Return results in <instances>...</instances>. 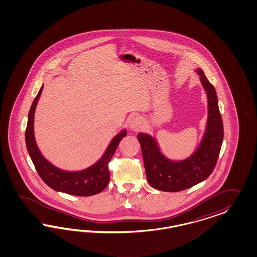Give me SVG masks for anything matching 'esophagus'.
I'll return each mask as SVG.
<instances>
[{"label":"esophagus","mask_w":257,"mask_h":257,"mask_svg":"<svg viewBox=\"0 0 257 257\" xmlns=\"http://www.w3.org/2000/svg\"><path fill=\"white\" fill-rule=\"evenodd\" d=\"M131 128H132L134 131L138 132V131H140V129L142 128V122L140 121V119H133Z\"/></svg>","instance_id":"34e87169"}]
</instances>
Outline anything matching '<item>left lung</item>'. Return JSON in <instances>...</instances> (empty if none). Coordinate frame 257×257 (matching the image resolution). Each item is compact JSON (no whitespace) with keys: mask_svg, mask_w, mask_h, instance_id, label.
Listing matches in <instances>:
<instances>
[{"mask_svg":"<svg viewBox=\"0 0 257 257\" xmlns=\"http://www.w3.org/2000/svg\"><path fill=\"white\" fill-rule=\"evenodd\" d=\"M196 71L207 93L208 120L203 139L194 154L182 161H171L161 154L154 138L142 133L138 135L149 184L161 191L177 192L193 187L209 177L218 161L223 141L218 97L203 71L200 69Z\"/></svg>","mask_w":257,"mask_h":257,"instance_id":"1","label":"left lung"}]
</instances>
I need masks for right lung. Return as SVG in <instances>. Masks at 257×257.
I'll use <instances>...</instances> for the list:
<instances>
[{"instance_id": "obj_1", "label": "right lung", "mask_w": 257, "mask_h": 257, "mask_svg": "<svg viewBox=\"0 0 257 257\" xmlns=\"http://www.w3.org/2000/svg\"><path fill=\"white\" fill-rule=\"evenodd\" d=\"M43 86L40 88L32 103L25 132L27 151L40 178L44 181L48 187L67 194L87 197L100 193L108 185L110 178L108 164L117 150L119 141L127 135L126 130L117 134L110 142L101 159L91 167L83 171L73 172L59 170L47 161L40 154L34 137L35 110Z\"/></svg>"}]
</instances>
